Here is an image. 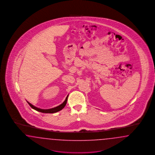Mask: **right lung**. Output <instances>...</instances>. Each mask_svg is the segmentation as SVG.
Returning <instances> with one entry per match:
<instances>
[{"label":"right lung","mask_w":155,"mask_h":155,"mask_svg":"<svg viewBox=\"0 0 155 155\" xmlns=\"http://www.w3.org/2000/svg\"><path fill=\"white\" fill-rule=\"evenodd\" d=\"M68 96H68L66 97L65 100L63 101V103L61 104V105H58V106L54 107V108H50V109H41V108H37L36 107L32 105L29 102H28V101H26L29 104V105H30L33 109L37 111L40 112H42V113H50V114H51V113H55V112H57L62 110V109L65 107V105H66V103H67Z\"/></svg>","instance_id":"1"}]
</instances>
